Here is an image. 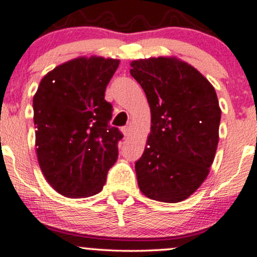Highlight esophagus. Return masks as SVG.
Returning <instances> with one entry per match:
<instances>
[{
  "label": "esophagus",
  "instance_id": "esophagus-1",
  "mask_svg": "<svg viewBox=\"0 0 257 257\" xmlns=\"http://www.w3.org/2000/svg\"><path fill=\"white\" fill-rule=\"evenodd\" d=\"M122 133L123 135H124L125 138H129L132 135V125H128V126H124V128H122Z\"/></svg>",
  "mask_w": 257,
  "mask_h": 257
}]
</instances>
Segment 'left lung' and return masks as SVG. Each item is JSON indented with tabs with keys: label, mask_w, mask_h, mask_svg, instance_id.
<instances>
[{
	"label": "left lung",
	"mask_w": 257,
	"mask_h": 257,
	"mask_svg": "<svg viewBox=\"0 0 257 257\" xmlns=\"http://www.w3.org/2000/svg\"><path fill=\"white\" fill-rule=\"evenodd\" d=\"M131 66L151 111V132L135 163L139 188L153 200L182 202L204 182L214 162L221 119L216 91L176 57L139 59Z\"/></svg>",
	"instance_id": "obj_1"
}]
</instances>
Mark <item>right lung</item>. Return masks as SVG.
Returning <instances> with one entry per match:
<instances>
[{
	"label": "right lung",
	"instance_id": "1",
	"mask_svg": "<svg viewBox=\"0 0 257 257\" xmlns=\"http://www.w3.org/2000/svg\"><path fill=\"white\" fill-rule=\"evenodd\" d=\"M118 59L91 55L59 65L34 95L36 155L47 182L67 198H87L104 187L123 135L108 126L105 89Z\"/></svg>",
	"mask_w": 257,
	"mask_h": 257
}]
</instances>
